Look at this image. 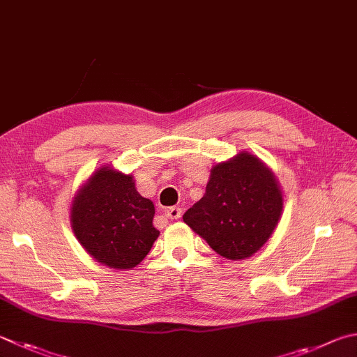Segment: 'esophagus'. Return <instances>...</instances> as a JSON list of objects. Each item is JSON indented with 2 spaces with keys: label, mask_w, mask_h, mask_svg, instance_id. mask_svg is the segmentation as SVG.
Instances as JSON below:
<instances>
[{
  "label": "esophagus",
  "mask_w": 357,
  "mask_h": 357,
  "mask_svg": "<svg viewBox=\"0 0 357 357\" xmlns=\"http://www.w3.org/2000/svg\"><path fill=\"white\" fill-rule=\"evenodd\" d=\"M165 215L172 220H178V218H181V215H183V209L178 206H172L165 211Z\"/></svg>",
  "instance_id": "1"
}]
</instances>
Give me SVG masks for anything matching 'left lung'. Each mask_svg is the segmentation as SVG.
I'll return each instance as SVG.
<instances>
[{
  "mask_svg": "<svg viewBox=\"0 0 357 357\" xmlns=\"http://www.w3.org/2000/svg\"><path fill=\"white\" fill-rule=\"evenodd\" d=\"M282 195L261 160L242 153L211 170L206 193L184 213V222L220 256L245 259L276 228Z\"/></svg>",
  "mask_w": 357,
  "mask_h": 357,
  "instance_id": "obj_1",
  "label": "left lung"
}]
</instances>
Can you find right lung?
<instances>
[{
  "label": "right lung",
  "mask_w": 357,
  "mask_h": 357,
  "mask_svg": "<svg viewBox=\"0 0 357 357\" xmlns=\"http://www.w3.org/2000/svg\"><path fill=\"white\" fill-rule=\"evenodd\" d=\"M154 204L135 190L132 174L101 168L77 193L71 226L96 261L112 268H132L144 261L159 236Z\"/></svg>",
  "instance_id": "right-lung-1"
}]
</instances>
